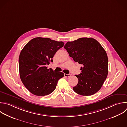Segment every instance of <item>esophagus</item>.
I'll use <instances>...</instances> for the list:
<instances>
[{
    "mask_svg": "<svg viewBox=\"0 0 127 127\" xmlns=\"http://www.w3.org/2000/svg\"><path fill=\"white\" fill-rule=\"evenodd\" d=\"M64 76L65 77H69L70 75H71V74H65V73H64Z\"/></svg>",
    "mask_w": 127,
    "mask_h": 127,
    "instance_id": "esophagus-1",
    "label": "esophagus"
}]
</instances>
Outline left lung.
<instances>
[{
	"mask_svg": "<svg viewBox=\"0 0 127 127\" xmlns=\"http://www.w3.org/2000/svg\"><path fill=\"white\" fill-rule=\"evenodd\" d=\"M74 61L82 65L81 72L75 75L77 84L73 87L76 93L90 96L101 88L106 80L108 70V57L101 44L91 38H81L68 42L64 46Z\"/></svg>",
	"mask_w": 127,
	"mask_h": 127,
	"instance_id": "8db88e82",
	"label": "left lung"
}]
</instances>
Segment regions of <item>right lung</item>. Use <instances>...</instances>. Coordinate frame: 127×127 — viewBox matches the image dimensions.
Segmentation results:
<instances>
[{
    "label": "right lung",
    "instance_id": "add662e5",
    "mask_svg": "<svg viewBox=\"0 0 127 127\" xmlns=\"http://www.w3.org/2000/svg\"><path fill=\"white\" fill-rule=\"evenodd\" d=\"M64 45L50 38H35L22 50L19 58V73L26 88L33 94L43 96L53 92L63 72L48 69L47 64L53 62L54 56Z\"/></svg>",
    "mask_w": 127,
    "mask_h": 127
}]
</instances>
